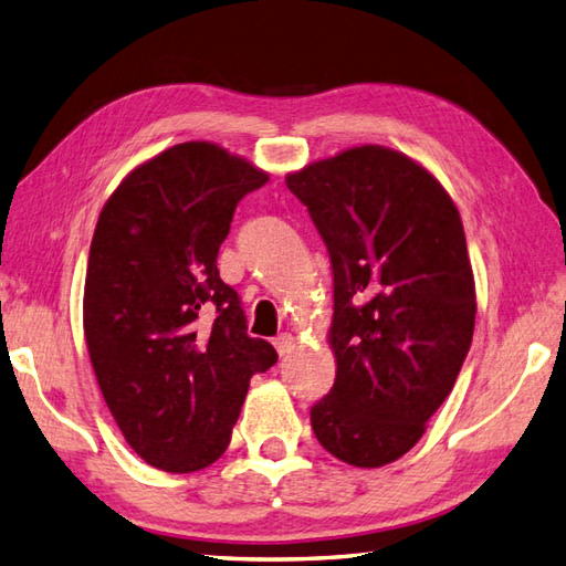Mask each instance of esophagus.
<instances>
[{
    "mask_svg": "<svg viewBox=\"0 0 566 566\" xmlns=\"http://www.w3.org/2000/svg\"><path fill=\"white\" fill-rule=\"evenodd\" d=\"M274 349H277L280 356L292 354V349H294V337L289 335V332H282V335L274 337Z\"/></svg>",
    "mask_w": 566,
    "mask_h": 566,
    "instance_id": "34e87169",
    "label": "esophagus"
}]
</instances>
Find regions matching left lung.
Listing matches in <instances>:
<instances>
[{
    "label": "left lung",
    "instance_id": "left-lung-1",
    "mask_svg": "<svg viewBox=\"0 0 566 566\" xmlns=\"http://www.w3.org/2000/svg\"><path fill=\"white\" fill-rule=\"evenodd\" d=\"M335 274L337 378L313 403L329 454L378 469L421 440L473 339L475 286L459 210L411 157L360 145L289 174Z\"/></svg>",
    "mask_w": 566,
    "mask_h": 566
}]
</instances>
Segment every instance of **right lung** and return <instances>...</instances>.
Masks as SVG:
<instances>
[{
	"instance_id": "add662e5",
	"label": "right lung",
	"mask_w": 566,
	"mask_h": 566,
	"mask_svg": "<svg viewBox=\"0 0 566 566\" xmlns=\"http://www.w3.org/2000/svg\"><path fill=\"white\" fill-rule=\"evenodd\" d=\"M265 181L220 145L179 143L128 174L99 212L85 344L126 442L167 473L220 459L251 378L277 364L217 270L239 200Z\"/></svg>"
}]
</instances>
